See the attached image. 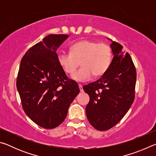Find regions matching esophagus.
Wrapping results in <instances>:
<instances>
[{
  "mask_svg": "<svg viewBox=\"0 0 156 156\" xmlns=\"http://www.w3.org/2000/svg\"><path fill=\"white\" fill-rule=\"evenodd\" d=\"M78 86H79V89H80V92H83L84 90H83V85H82V84H79Z\"/></svg>",
  "mask_w": 156,
  "mask_h": 156,
  "instance_id": "34e87169",
  "label": "esophagus"
}]
</instances>
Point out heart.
Returning a JSON list of instances; mask_svg holds the SVG:
<instances>
[{
  "label": "heart",
  "instance_id": "1",
  "mask_svg": "<svg viewBox=\"0 0 156 156\" xmlns=\"http://www.w3.org/2000/svg\"><path fill=\"white\" fill-rule=\"evenodd\" d=\"M112 60V50L105 43L83 40L70 47V53H60L58 61L65 73L72 74L80 66L82 67L72 76L78 82L89 80L94 75L96 77L106 72Z\"/></svg>",
  "mask_w": 156,
  "mask_h": 156
}]
</instances>
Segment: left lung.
Returning a JSON list of instances; mask_svg holds the SVG:
<instances>
[{
  "label": "left lung",
  "mask_w": 156,
  "mask_h": 156,
  "mask_svg": "<svg viewBox=\"0 0 156 156\" xmlns=\"http://www.w3.org/2000/svg\"><path fill=\"white\" fill-rule=\"evenodd\" d=\"M110 47L113 58L106 72L98 80L83 86L90 98L86 107L87 117L99 131L117 125L135 98L136 70L133 60L120 44L112 41Z\"/></svg>",
  "instance_id": "obj_1"
}]
</instances>
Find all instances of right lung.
<instances>
[{
	"label": "right lung",
	"instance_id": "1",
	"mask_svg": "<svg viewBox=\"0 0 156 156\" xmlns=\"http://www.w3.org/2000/svg\"><path fill=\"white\" fill-rule=\"evenodd\" d=\"M69 37L50 34L27 50L20 61L16 87L23 109L44 129L59 126L80 89L58 61L57 49Z\"/></svg>",
	"mask_w": 156,
	"mask_h": 156
}]
</instances>
